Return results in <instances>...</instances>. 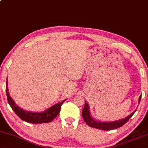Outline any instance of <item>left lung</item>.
Returning a JSON list of instances; mask_svg holds the SVG:
<instances>
[{"mask_svg":"<svg viewBox=\"0 0 148 148\" xmlns=\"http://www.w3.org/2000/svg\"><path fill=\"white\" fill-rule=\"evenodd\" d=\"M140 96L139 98V103L141 100ZM136 110L134 112H133L130 115H129L128 116H127L126 119H121L118 121L114 122H99L97 121L92 119L90 116V112H89V107H88V104L86 103H85V106L82 110V116H83L84 120L86 122V124H88V126L92 128H95L99 130H114L119 128L120 127L123 126L124 124H126L127 122L128 121L129 119L135 113Z\"/></svg>","mask_w":148,"mask_h":148,"instance_id":"8db88e82","label":"left lung"}]
</instances>
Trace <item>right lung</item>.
<instances>
[{"instance_id": "right-lung-1", "label": "right lung", "mask_w": 148, "mask_h": 148, "mask_svg": "<svg viewBox=\"0 0 148 148\" xmlns=\"http://www.w3.org/2000/svg\"><path fill=\"white\" fill-rule=\"evenodd\" d=\"M6 92L8 104H10V106L14 110V112L18 116L20 119H21L22 120L32 124L46 123V122H49L52 121L58 116L59 112H60L61 106L62 105L63 102H65L67 100L65 99L62 102H61V103L55 104V105L51 106V107L48 108L47 110L43 112H33L22 110V108L18 107L15 104L8 93V80H6Z\"/></svg>"}]
</instances>
